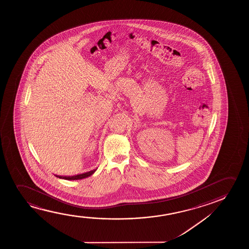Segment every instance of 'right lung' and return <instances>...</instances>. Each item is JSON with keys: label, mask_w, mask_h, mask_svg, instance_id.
I'll return each mask as SVG.
<instances>
[{"label": "right lung", "mask_w": 249, "mask_h": 249, "mask_svg": "<svg viewBox=\"0 0 249 249\" xmlns=\"http://www.w3.org/2000/svg\"><path fill=\"white\" fill-rule=\"evenodd\" d=\"M94 170L89 171L87 173H83V174H76V175H73V176H59V175H55L56 177L59 178H63V179H66V180H78V179H82V178H85L89 177L92 174L95 173Z\"/></svg>", "instance_id": "1"}]
</instances>
